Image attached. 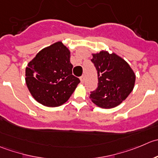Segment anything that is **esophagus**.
<instances>
[{"label":"esophagus","instance_id":"34e87169","mask_svg":"<svg viewBox=\"0 0 158 158\" xmlns=\"http://www.w3.org/2000/svg\"><path fill=\"white\" fill-rule=\"evenodd\" d=\"M80 80H81V83H84V81H85V77H84V76H81V77H80Z\"/></svg>","mask_w":158,"mask_h":158}]
</instances>
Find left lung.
Here are the masks:
<instances>
[{"mask_svg": "<svg viewBox=\"0 0 158 158\" xmlns=\"http://www.w3.org/2000/svg\"><path fill=\"white\" fill-rule=\"evenodd\" d=\"M92 56L91 61L98 71V85L90 93V100L101 108L117 107L131 93L135 74L127 62L115 53L101 51Z\"/></svg>", "mask_w": 158, "mask_h": 158, "instance_id": "8db88e82", "label": "left lung"}]
</instances>
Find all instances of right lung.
<instances>
[{
	"mask_svg": "<svg viewBox=\"0 0 158 158\" xmlns=\"http://www.w3.org/2000/svg\"><path fill=\"white\" fill-rule=\"evenodd\" d=\"M71 52L61 41L43 48L27 64L25 81L30 93L46 107L68 101L80 83L72 74Z\"/></svg>",
	"mask_w": 158,
	"mask_h": 158,
	"instance_id": "obj_1",
	"label": "right lung"
}]
</instances>
